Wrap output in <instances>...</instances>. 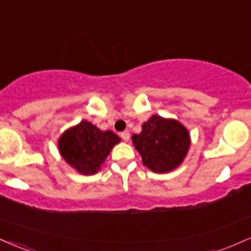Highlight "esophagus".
Wrapping results in <instances>:
<instances>
[{
    "instance_id": "obj_1",
    "label": "esophagus",
    "mask_w": 251,
    "mask_h": 251,
    "mask_svg": "<svg viewBox=\"0 0 251 251\" xmlns=\"http://www.w3.org/2000/svg\"><path fill=\"white\" fill-rule=\"evenodd\" d=\"M120 137L123 138L124 141H128V139H129V132H128V131H124L123 133L120 134Z\"/></svg>"
}]
</instances>
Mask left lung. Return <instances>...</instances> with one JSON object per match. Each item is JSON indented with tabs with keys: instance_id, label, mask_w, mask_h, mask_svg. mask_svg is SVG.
<instances>
[{
	"instance_id": "obj_1",
	"label": "left lung",
	"mask_w": 251,
	"mask_h": 251,
	"mask_svg": "<svg viewBox=\"0 0 251 251\" xmlns=\"http://www.w3.org/2000/svg\"><path fill=\"white\" fill-rule=\"evenodd\" d=\"M131 139L143 164L158 174L176 170L191 146V134L186 126L179 120L159 114H153L143 124L140 133Z\"/></svg>"
}]
</instances>
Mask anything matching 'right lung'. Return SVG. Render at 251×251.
<instances>
[{
    "label": "right lung",
    "instance_id": "right-lung-1",
    "mask_svg": "<svg viewBox=\"0 0 251 251\" xmlns=\"http://www.w3.org/2000/svg\"><path fill=\"white\" fill-rule=\"evenodd\" d=\"M122 139L112 131H101L87 120L71 126L58 138L59 154L70 167L81 175L100 171L110 152Z\"/></svg>",
    "mask_w": 251,
    "mask_h": 251
}]
</instances>
